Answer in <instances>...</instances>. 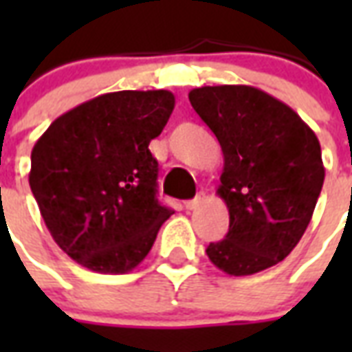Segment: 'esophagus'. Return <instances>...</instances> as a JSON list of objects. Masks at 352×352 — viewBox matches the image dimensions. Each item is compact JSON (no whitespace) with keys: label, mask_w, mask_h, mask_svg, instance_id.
I'll return each mask as SVG.
<instances>
[{"label":"esophagus","mask_w":352,"mask_h":352,"mask_svg":"<svg viewBox=\"0 0 352 352\" xmlns=\"http://www.w3.org/2000/svg\"><path fill=\"white\" fill-rule=\"evenodd\" d=\"M204 201H206V194H204V192H199L196 198L188 199V201L184 204V207H186V209H198V207L201 206Z\"/></svg>","instance_id":"esophagus-1"}]
</instances>
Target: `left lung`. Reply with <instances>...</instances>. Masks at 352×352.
Here are the masks:
<instances>
[{
    "label": "left lung",
    "mask_w": 352,
    "mask_h": 352,
    "mask_svg": "<svg viewBox=\"0 0 352 352\" xmlns=\"http://www.w3.org/2000/svg\"><path fill=\"white\" fill-rule=\"evenodd\" d=\"M188 100L224 154L217 194L230 228L207 256L236 277L264 272L287 258L309 226L324 183L320 143L296 111L260 88L201 87Z\"/></svg>",
    "instance_id": "obj_1"
}]
</instances>
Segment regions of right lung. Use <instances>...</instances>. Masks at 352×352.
<instances>
[{
	"label": "right lung",
	"instance_id": "1",
	"mask_svg": "<svg viewBox=\"0 0 352 352\" xmlns=\"http://www.w3.org/2000/svg\"><path fill=\"white\" fill-rule=\"evenodd\" d=\"M175 107L168 90L101 94L58 116L32 151L30 186L62 251L98 273L143 262L173 214L156 198L148 143Z\"/></svg>",
	"mask_w": 352,
	"mask_h": 352
}]
</instances>
